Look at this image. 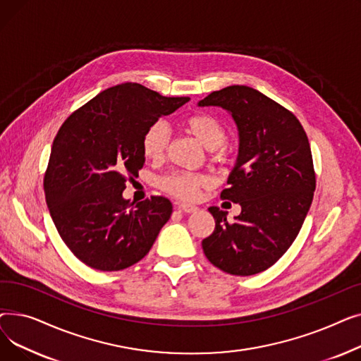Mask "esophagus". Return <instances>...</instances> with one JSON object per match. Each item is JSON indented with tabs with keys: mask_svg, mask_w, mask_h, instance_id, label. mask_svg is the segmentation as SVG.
<instances>
[{
	"mask_svg": "<svg viewBox=\"0 0 361 361\" xmlns=\"http://www.w3.org/2000/svg\"><path fill=\"white\" fill-rule=\"evenodd\" d=\"M177 209L184 214H193V212L199 211V207L195 204H188V203H177Z\"/></svg>",
	"mask_w": 361,
	"mask_h": 361,
	"instance_id": "34e87169",
	"label": "esophagus"
}]
</instances>
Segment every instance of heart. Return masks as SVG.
<instances>
[{
	"label": "heart",
	"mask_w": 361,
	"mask_h": 361,
	"mask_svg": "<svg viewBox=\"0 0 361 361\" xmlns=\"http://www.w3.org/2000/svg\"><path fill=\"white\" fill-rule=\"evenodd\" d=\"M181 126L196 137L206 149L214 152L215 159H224L225 147L224 142L228 136V131L212 114L197 112L185 117ZM168 145V130L158 121L150 124L142 139L143 155L150 161H159L165 155ZM211 184V178L200 173H188V171H173L159 180V187L168 195L183 199L196 200L204 187Z\"/></svg>",
	"instance_id": "b5f03b06"
}]
</instances>
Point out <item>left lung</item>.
Segmentation results:
<instances>
[{
	"instance_id": "obj_1",
	"label": "left lung",
	"mask_w": 361,
	"mask_h": 361,
	"mask_svg": "<svg viewBox=\"0 0 361 361\" xmlns=\"http://www.w3.org/2000/svg\"><path fill=\"white\" fill-rule=\"evenodd\" d=\"M221 106L238 128V157L221 199L241 206L233 222L211 206L214 233L202 247L214 267L249 276L283 255L310 209L316 176L310 143L293 112L249 86H228L197 104Z\"/></svg>"
}]
</instances>
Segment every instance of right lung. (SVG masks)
<instances>
[{"instance_id":"obj_1","label":"right lung","mask_w":361,"mask_h":361,"mask_svg":"<svg viewBox=\"0 0 361 361\" xmlns=\"http://www.w3.org/2000/svg\"><path fill=\"white\" fill-rule=\"evenodd\" d=\"M188 101L123 83L74 111L56 133L44 178L45 199L56 231L87 267L121 271L154 245L173 204L162 196L135 204L123 192L145 164L147 127Z\"/></svg>"}]
</instances>
